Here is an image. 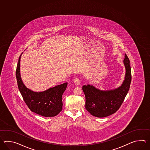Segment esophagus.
Instances as JSON below:
<instances>
[{"instance_id":"34e87169","label":"esophagus","mask_w":150,"mask_h":150,"mask_svg":"<svg viewBox=\"0 0 150 150\" xmlns=\"http://www.w3.org/2000/svg\"><path fill=\"white\" fill-rule=\"evenodd\" d=\"M74 83H76V85H79V84H80V80L78 78H76L74 79Z\"/></svg>"}]
</instances>
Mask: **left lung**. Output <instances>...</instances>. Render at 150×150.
Instances as JSON below:
<instances>
[{
  "mask_svg": "<svg viewBox=\"0 0 150 150\" xmlns=\"http://www.w3.org/2000/svg\"><path fill=\"white\" fill-rule=\"evenodd\" d=\"M125 74L121 86L108 90H101L89 84L83 86L86 98L85 108L93 116L105 117L112 115L117 112L124 101L131 81L130 61L127 54H125Z\"/></svg>",
  "mask_w": 150,
  "mask_h": 150,
  "instance_id": "left-lung-1",
  "label": "left lung"
}]
</instances>
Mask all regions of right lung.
<instances>
[{
	"label": "right lung",
	"instance_id": "right-lung-1",
	"mask_svg": "<svg viewBox=\"0 0 150 150\" xmlns=\"http://www.w3.org/2000/svg\"><path fill=\"white\" fill-rule=\"evenodd\" d=\"M21 54L19 58L16 67V77L18 88L23 99L32 112L45 117H54L62 110V98L67 88V83L50 87L39 92L29 89L23 83L20 74Z\"/></svg>",
	"mask_w": 150,
	"mask_h": 150
}]
</instances>
